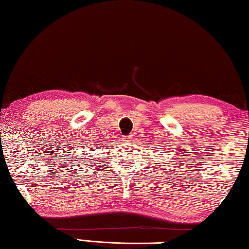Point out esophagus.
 Returning a JSON list of instances; mask_svg holds the SVG:
<instances>
[{"label":"esophagus","mask_w":249,"mask_h":249,"mask_svg":"<svg viewBox=\"0 0 249 249\" xmlns=\"http://www.w3.org/2000/svg\"><path fill=\"white\" fill-rule=\"evenodd\" d=\"M124 140H125V142L132 141V135H127V136H124Z\"/></svg>","instance_id":"obj_1"}]
</instances>
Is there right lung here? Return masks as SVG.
<instances>
[{
  "label": "right lung",
  "instance_id": "1",
  "mask_svg": "<svg viewBox=\"0 0 249 249\" xmlns=\"http://www.w3.org/2000/svg\"><path fill=\"white\" fill-rule=\"evenodd\" d=\"M96 149H100V147H98V148H96ZM72 159L74 160V166H77L78 165V163H80V162H81L82 161V159L83 158H81V157H78V155L77 156H75V157H73V156H72ZM71 165H72V163H71ZM89 165H90V163H89ZM81 166H83V165H81Z\"/></svg>",
  "mask_w": 249,
  "mask_h": 249
}]
</instances>
